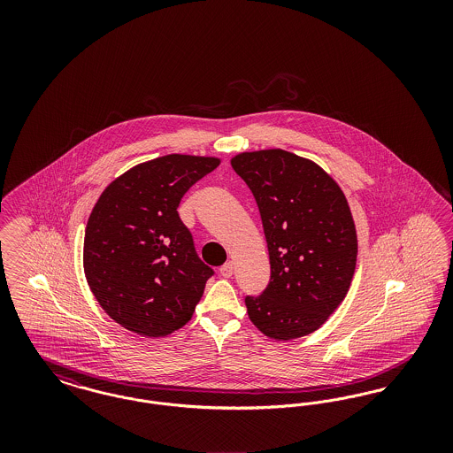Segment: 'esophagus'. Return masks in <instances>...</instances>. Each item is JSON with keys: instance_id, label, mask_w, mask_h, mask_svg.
Instances as JSON below:
<instances>
[{"instance_id": "obj_1", "label": "esophagus", "mask_w": 453, "mask_h": 453, "mask_svg": "<svg viewBox=\"0 0 453 453\" xmlns=\"http://www.w3.org/2000/svg\"><path fill=\"white\" fill-rule=\"evenodd\" d=\"M233 272H234V263H233V261H227V263H224V265L220 266V275H222L224 279L233 277Z\"/></svg>"}]
</instances>
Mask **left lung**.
Here are the masks:
<instances>
[{"mask_svg": "<svg viewBox=\"0 0 453 453\" xmlns=\"http://www.w3.org/2000/svg\"><path fill=\"white\" fill-rule=\"evenodd\" d=\"M258 203L270 281L246 296L251 323L273 340L301 338L345 299L357 265V231L345 194L316 163L268 150L231 161Z\"/></svg>", "mask_w": 453, "mask_h": 453, "instance_id": "left-lung-1", "label": "left lung"}]
</instances>
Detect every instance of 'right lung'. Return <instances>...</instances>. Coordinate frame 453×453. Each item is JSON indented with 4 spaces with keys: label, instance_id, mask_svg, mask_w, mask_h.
Masks as SVG:
<instances>
[{
    "label": "right lung",
    "instance_id": "1",
    "mask_svg": "<svg viewBox=\"0 0 453 453\" xmlns=\"http://www.w3.org/2000/svg\"><path fill=\"white\" fill-rule=\"evenodd\" d=\"M217 166L216 157L168 154L134 166L100 195L83 263L93 296L115 323L157 338L192 319L214 270L198 258L176 209Z\"/></svg>",
    "mask_w": 453,
    "mask_h": 453
}]
</instances>
